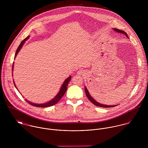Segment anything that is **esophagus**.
Wrapping results in <instances>:
<instances>
[{"label":"esophagus","mask_w":148,"mask_h":148,"mask_svg":"<svg viewBox=\"0 0 148 148\" xmlns=\"http://www.w3.org/2000/svg\"><path fill=\"white\" fill-rule=\"evenodd\" d=\"M77 74L79 75H84L85 74L84 71L83 69H80L77 72Z\"/></svg>","instance_id":"1"}]
</instances>
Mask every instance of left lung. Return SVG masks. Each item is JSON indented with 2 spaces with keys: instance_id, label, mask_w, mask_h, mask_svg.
<instances>
[{
  "instance_id": "left-lung-1",
  "label": "left lung",
  "mask_w": 148,
  "mask_h": 148,
  "mask_svg": "<svg viewBox=\"0 0 148 148\" xmlns=\"http://www.w3.org/2000/svg\"><path fill=\"white\" fill-rule=\"evenodd\" d=\"M113 29H114V31L118 32V33H121V34H123L124 35H125L127 36V38H128L127 35V34L124 32V31H122V30H120V29H116V28H113ZM85 93H86V95L87 96V97L88 98V99L91 101L92 103H93L95 106H100V107H102V108H111V107H114V106H107V105H104V104H100L98 102H97L95 99H93L92 96L90 95L87 88H86V86H85Z\"/></svg>"
}]
</instances>
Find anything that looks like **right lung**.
Here are the masks:
<instances>
[{"label":"right lung","instance_id":"right-lung-1","mask_svg":"<svg viewBox=\"0 0 148 148\" xmlns=\"http://www.w3.org/2000/svg\"><path fill=\"white\" fill-rule=\"evenodd\" d=\"M29 37V36H27V38H25L21 42V43L20 44L19 46L18 47V48L17 49H16V53H15V55L14 59L15 58V57L16 56L17 54L18 53V52H19V51L21 50V47H23V44H24L25 42L28 39ZM13 68H14V63H13V64H12V70H13ZM71 79V76H69V77L64 81V82L63 84L62 85V87H61V88H60V89L59 93H58V95H57L52 100H51V101H48V102H47V103H44V104H35V103H31V102L28 101V100H26V99H25V100L27 102H28L29 104H31V106H36V107L45 108V107H48V106H54V105H55L56 104H57V103H58V101L62 99V97L64 95L65 93L66 92V89H67V86H68V84L69 82H70ZM14 84L15 85V86L16 87V88L18 89V88H16V85L15 84L14 82Z\"/></svg>","mask_w":148,"mask_h":148}]
</instances>
